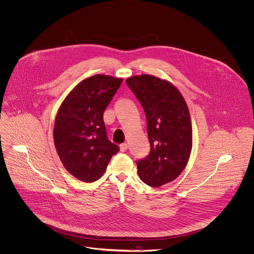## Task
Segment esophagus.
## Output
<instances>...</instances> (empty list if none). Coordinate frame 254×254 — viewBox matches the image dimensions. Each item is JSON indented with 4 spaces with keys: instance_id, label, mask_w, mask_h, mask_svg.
I'll return each instance as SVG.
<instances>
[{
    "instance_id": "34e87169",
    "label": "esophagus",
    "mask_w": 254,
    "mask_h": 254,
    "mask_svg": "<svg viewBox=\"0 0 254 254\" xmlns=\"http://www.w3.org/2000/svg\"><path fill=\"white\" fill-rule=\"evenodd\" d=\"M120 149H121L122 152H126L127 150V143H122L120 145Z\"/></svg>"
}]
</instances>
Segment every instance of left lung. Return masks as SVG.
Listing matches in <instances>:
<instances>
[{
    "label": "left lung",
    "mask_w": 254,
    "mask_h": 254,
    "mask_svg": "<svg viewBox=\"0 0 254 254\" xmlns=\"http://www.w3.org/2000/svg\"><path fill=\"white\" fill-rule=\"evenodd\" d=\"M127 85L143 108L149 154L136 161L140 180L160 187L175 180L186 167L192 149V126L187 104L169 82L151 75L127 78Z\"/></svg>",
    "instance_id": "8db88e82"
}]
</instances>
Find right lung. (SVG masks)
Masks as SVG:
<instances>
[{"mask_svg":"<svg viewBox=\"0 0 254 254\" xmlns=\"http://www.w3.org/2000/svg\"><path fill=\"white\" fill-rule=\"evenodd\" d=\"M122 82L108 75L89 77L59 108L53 128L55 148L65 169L81 181L101 178L120 150L108 139L103 115Z\"/></svg>","mask_w":254,"mask_h":254,"instance_id":"1","label":"right lung"}]
</instances>
